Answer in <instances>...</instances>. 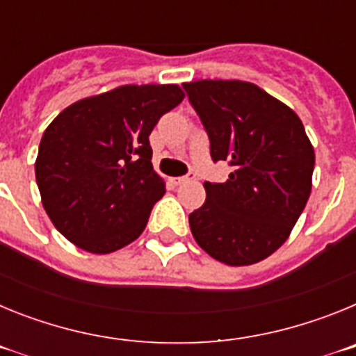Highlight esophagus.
Wrapping results in <instances>:
<instances>
[{
  "mask_svg": "<svg viewBox=\"0 0 356 356\" xmlns=\"http://www.w3.org/2000/svg\"><path fill=\"white\" fill-rule=\"evenodd\" d=\"M193 180V176H178V178H171V184L172 185H181V184H187V181Z\"/></svg>",
  "mask_w": 356,
  "mask_h": 356,
  "instance_id": "34e87169",
  "label": "esophagus"
}]
</instances>
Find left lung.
<instances>
[{
  "label": "left lung",
  "mask_w": 356,
  "mask_h": 356,
  "mask_svg": "<svg viewBox=\"0 0 356 356\" xmlns=\"http://www.w3.org/2000/svg\"><path fill=\"white\" fill-rule=\"evenodd\" d=\"M210 139L225 184L205 181L207 200L188 216L201 250L226 266H251L289 238L312 191L316 153L294 110L241 80L184 83Z\"/></svg>",
  "instance_id": "obj_1"
}]
</instances>
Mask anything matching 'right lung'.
<instances>
[{
    "mask_svg": "<svg viewBox=\"0 0 356 356\" xmlns=\"http://www.w3.org/2000/svg\"><path fill=\"white\" fill-rule=\"evenodd\" d=\"M184 97L175 83L121 85L72 103L46 128L37 185L46 213L74 246L106 254L143 234L165 193L149 134Z\"/></svg>",
    "mask_w": 356,
    "mask_h": 356,
    "instance_id": "add662e5",
    "label": "right lung"
}]
</instances>
